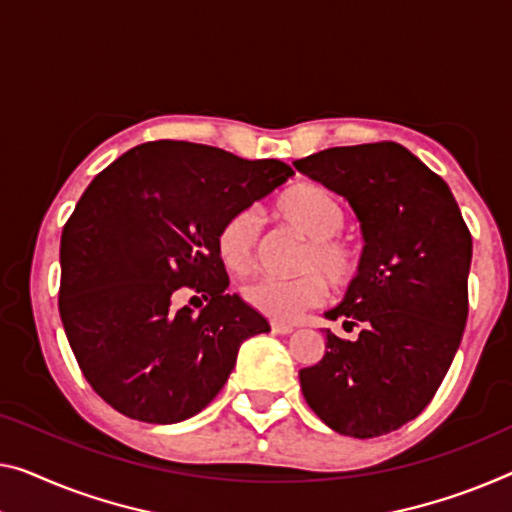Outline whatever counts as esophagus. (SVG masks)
I'll return each mask as SVG.
<instances>
[{
	"label": "esophagus",
	"instance_id": "esophagus-1",
	"mask_svg": "<svg viewBox=\"0 0 512 512\" xmlns=\"http://www.w3.org/2000/svg\"><path fill=\"white\" fill-rule=\"evenodd\" d=\"M271 329H273V333L287 335V333L294 331V326L292 324H285V322H271Z\"/></svg>",
	"mask_w": 512,
	"mask_h": 512
}]
</instances>
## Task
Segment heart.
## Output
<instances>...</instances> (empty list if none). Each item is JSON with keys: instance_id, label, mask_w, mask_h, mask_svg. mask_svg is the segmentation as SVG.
Segmentation results:
<instances>
[{"instance_id": "heart-1", "label": "heart", "mask_w": 512, "mask_h": 512, "mask_svg": "<svg viewBox=\"0 0 512 512\" xmlns=\"http://www.w3.org/2000/svg\"><path fill=\"white\" fill-rule=\"evenodd\" d=\"M273 213L308 239L301 269L296 278H257L243 287L246 301L264 315L280 322H292L305 308L322 303L326 282L345 287L358 271V253L352 243L338 234L345 225V209L329 190L315 183H296L278 195ZM257 243V223L250 211L234 213L220 227L218 257L234 273H246L253 266ZM319 270L323 273H316Z\"/></svg>"}]
</instances>
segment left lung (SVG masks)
Listing matches in <instances>:
<instances>
[{
  "mask_svg": "<svg viewBox=\"0 0 512 512\" xmlns=\"http://www.w3.org/2000/svg\"><path fill=\"white\" fill-rule=\"evenodd\" d=\"M305 177L345 197L363 234L358 273L324 317L322 361L299 370L310 409L345 437L398 430L434 398L469 312L471 234L448 183L395 142L333 147L294 160Z\"/></svg>",
  "mask_w": 512,
  "mask_h": 512,
  "instance_id": "8db88e82",
  "label": "left lung"
}]
</instances>
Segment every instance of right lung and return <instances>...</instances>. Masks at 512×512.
Segmentation results:
<instances>
[{"label": "right lung", "instance_id": "1", "mask_svg": "<svg viewBox=\"0 0 512 512\" xmlns=\"http://www.w3.org/2000/svg\"><path fill=\"white\" fill-rule=\"evenodd\" d=\"M294 170L207 144H140L89 183L61 232L59 315L91 388L135 421L200 414L230 379L239 347L271 331L218 257L220 227ZM210 303L193 316L173 294ZM197 299V296H195Z\"/></svg>", "mask_w": 512, "mask_h": 512}]
</instances>
